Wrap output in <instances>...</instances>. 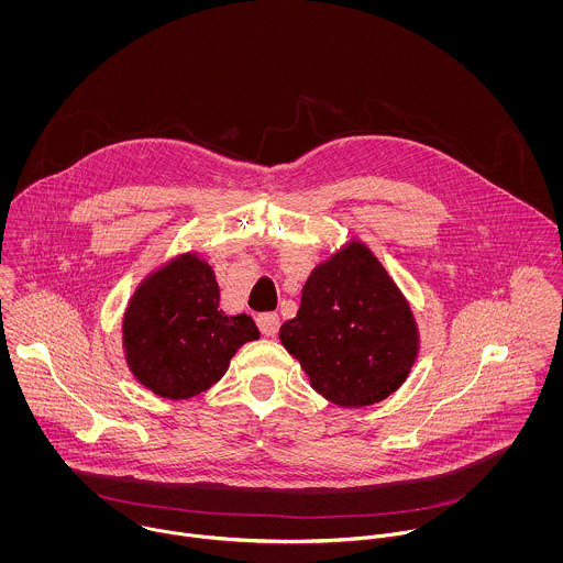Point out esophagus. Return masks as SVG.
<instances>
[{
  "mask_svg": "<svg viewBox=\"0 0 563 563\" xmlns=\"http://www.w3.org/2000/svg\"><path fill=\"white\" fill-rule=\"evenodd\" d=\"M255 322H257V327H260V331H262L264 335H275V333L279 331V317L273 314V312L260 314Z\"/></svg>",
  "mask_w": 563,
  "mask_h": 563,
  "instance_id": "34e87169",
  "label": "esophagus"
}]
</instances>
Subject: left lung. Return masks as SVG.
Listing matches in <instances>:
<instances>
[{"instance_id": "1", "label": "left lung", "mask_w": 563, "mask_h": 563, "mask_svg": "<svg viewBox=\"0 0 563 563\" xmlns=\"http://www.w3.org/2000/svg\"><path fill=\"white\" fill-rule=\"evenodd\" d=\"M279 340L312 388L340 407L384 401L405 382L418 351L409 306L360 242L310 275L301 308L282 324Z\"/></svg>"}]
</instances>
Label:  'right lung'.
<instances>
[{
    "label": "right lung",
    "mask_w": 563,
    "mask_h": 563,
    "mask_svg": "<svg viewBox=\"0 0 563 563\" xmlns=\"http://www.w3.org/2000/svg\"><path fill=\"white\" fill-rule=\"evenodd\" d=\"M257 335L251 317H228L219 310L214 273L195 255L152 275L123 321L132 373L143 386L175 401L217 384L236 349Z\"/></svg>",
    "instance_id": "add662e5"
}]
</instances>
